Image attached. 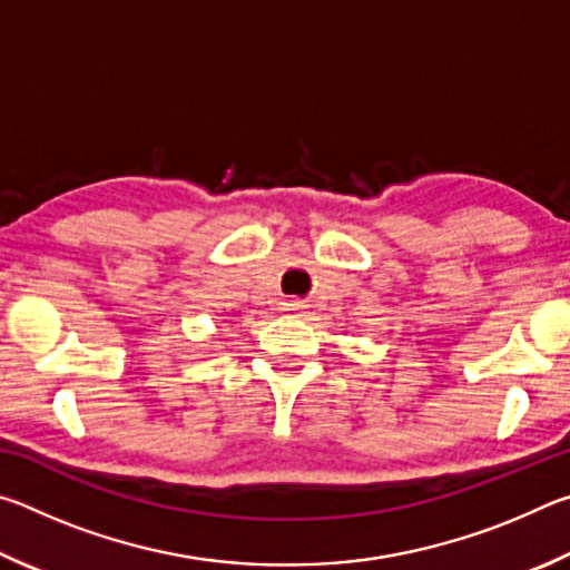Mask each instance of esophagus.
<instances>
[{
    "mask_svg": "<svg viewBox=\"0 0 570 570\" xmlns=\"http://www.w3.org/2000/svg\"><path fill=\"white\" fill-rule=\"evenodd\" d=\"M282 308L284 312H298V308H304V304L302 302H284Z\"/></svg>",
    "mask_w": 570,
    "mask_h": 570,
    "instance_id": "obj_1",
    "label": "esophagus"
}]
</instances>
